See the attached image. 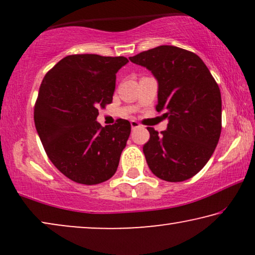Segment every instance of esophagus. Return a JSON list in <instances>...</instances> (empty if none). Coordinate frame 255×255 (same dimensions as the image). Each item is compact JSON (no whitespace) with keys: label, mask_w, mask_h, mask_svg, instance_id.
Segmentation results:
<instances>
[{"label":"esophagus","mask_w":255,"mask_h":255,"mask_svg":"<svg viewBox=\"0 0 255 255\" xmlns=\"http://www.w3.org/2000/svg\"><path fill=\"white\" fill-rule=\"evenodd\" d=\"M130 124H131V128H137L140 127V124H139L137 121H131Z\"/></svg>","instance_id":"esophagus-1"}]
</instances>
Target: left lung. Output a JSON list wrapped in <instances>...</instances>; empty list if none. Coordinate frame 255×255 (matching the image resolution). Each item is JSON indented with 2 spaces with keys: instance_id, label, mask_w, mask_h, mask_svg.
I'll list each match as a JSON object with an SVG mask.
<instances>
[{
  "instance_id": "left-lung-1",
  "label": "left lung",
  "mask_w": 255,
  "mask_h": 255,
  "mask_svg": "<svg viewBox=\"0 0 255 255\" xmlns=\"http://www.w3.org/2000/svg\"><path fill=\"white\" fill-rule=\"evenodd\" d=\"M131 62L151 71L158 81V113L168 120L159 133L147 128L142 147L152 173L181 182L200 172L211 158L222 130L221 90L203 60L193 52L161 45L144 51Z\"/></svg>"
}]
</instances>
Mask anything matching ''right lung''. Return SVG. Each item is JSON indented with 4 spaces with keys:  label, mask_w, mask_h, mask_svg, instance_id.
Returning <instances> with one entry per match:
<instances>
[{
    "label": "right lung",
    "mask_w": 255,
    "mask_h": 255,
    "mask_svg": "<svg viewBox=\"0 0 255 255\" xmlns=\"http://www.w3.org/2000/svg\"><path fill=\"white\" fill-rule=\"evenodd\" d=\"M124 57L74 54L61 59L41 82L34 125L52 163L68 179L97 184L116 173L130 122L101 127L99 109L113 102Z\"/></svg>",
    "instance_id": "obj_1"
}]
</instances>
